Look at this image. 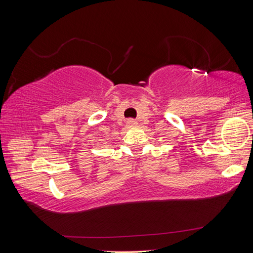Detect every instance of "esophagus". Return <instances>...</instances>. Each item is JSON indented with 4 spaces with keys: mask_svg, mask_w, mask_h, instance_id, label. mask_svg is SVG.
Returning <instances> with one entry per match:
<instances>
[{
    "mask_svg": "<svg viewBox=\"0 0 253 253\" xmlns=\"http://www.w3.org/2000/svg\"><path fill=\"white\" fill-rule=\"evenodd\" d=\"M126 124L129 126H135L137 125V122L134 120V119H127Z\"/></svg>",
    "mask_w": 253,
    "mask_h": 253,
    "instance_id": "34e87169",
    "label": "esophagus"
}]
</instances>
